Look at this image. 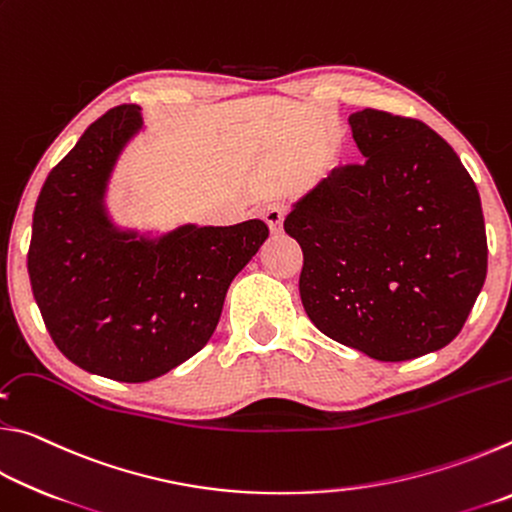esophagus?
<instances>
[{"mask_svg": "<svg viewBox=\"0 0 512 512\" xmlns=\"http://www.w3.org/2000/svg\"><path fill=\"white\" fill-rule=\"evenodd\" d=\"M284 214H287V207H284L282 203H268L262 207V219L268 223V228H271L273 232L282 230Z\"/></svg>", "mask_w": 512, "mask_h": 512, "instance_id": "esophagus-1", "label": "esophagus"}]
</instances>
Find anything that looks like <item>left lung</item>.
Returning a JSON list of instances; mask_svg holds the SVG:
<instances>
[{
    "mask_svg": "<svg viewBox=\"0 0 512 512\" xmlns=\"http://www.w3.org/2000/svg\"><path fill=\"white\" fill-rule=\"evenodd\" d=\"M366 160L341 164L293 205L300 298L329 339L406 361L456 339L488 271L481 198L452 146L418 119L350 115Z\"/></svg>",
    "mask_w": 512,
    "mask_h": 512,
    "instance_id": "8db88e82",
    "label": "left lung"
}]
</instances>
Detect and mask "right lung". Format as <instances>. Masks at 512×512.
Instances as JSON below:
<instances>
[{
    "label": "right lung",
    "instance_id": "right-lung-1",
    "mask_svg": "<svg viewBox=\"0 0 512 512\" xmlns=\"http://www.w3.org/2000/svg\"><path fill=\"white\" fill-rule=\"evenodd\" d=\"M140 108L108 110L49 171L29 246V277L56 348L76 366L140 384L205 348L230 282L268 237L250 219L180 225L158 239L108 219L106 187Z\"/></svg>",
    "mask_w": 512,
    "mask_h": 512
}]
</instances>
